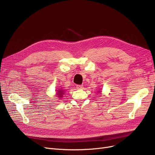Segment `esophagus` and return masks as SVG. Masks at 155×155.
Wrapping results in <instances>:
<instances>
[{
    "instance_id": "1",
    "label": "esophagus",
    "mask_w": 155,
    "mask_h": 155,
    "mask_svg": "<svg viewBox=\"0 0 155 155\" xmlns=\"http://www.w3.org/2000/svg\"><path fill=\"white\" fill-rule=\"evenodd\" d=\"M77 89H83V85H78L76 86Z\"/></svg>"
}]
</instances>
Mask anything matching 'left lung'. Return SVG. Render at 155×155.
I'll return each mask as SVG.
<instances>
[{
    "label": "left lung",
    "instance_id": "obj_1",
    "mask_svg": "<svg viewBox=\"0 0 155 155\" xmlns=\"http://www.w3.org/2000/svg\"><path fill=\"white\" fill-rule=\"evenodd\" d=\"M101 91H97V94H101Z\"/></svg>",
    "mask_w": 155,
    "mask_h": 155
}]
</instances>
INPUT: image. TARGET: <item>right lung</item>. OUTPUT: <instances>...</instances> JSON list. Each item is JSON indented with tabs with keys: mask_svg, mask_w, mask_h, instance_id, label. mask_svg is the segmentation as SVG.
<instances>
[{
	"mask_svg": "<svg viewBox=\"0 0 155 155\" xmlns=\"http://www.w3.org/2000/svg\"><path fill=\"white\" fill-rule=\"evenodd\" d=\"M56 94L55 96H57L56 97H58L59 100L61 99V98L63 97V95L64 94V90H63V88H59L58 90L56 91Z\"/></svg>",
	"mask_w": 155,
	"mask_h": 155,
	"instance_id": "obj_1",
	"label": "right lung"
}]
</instances>
